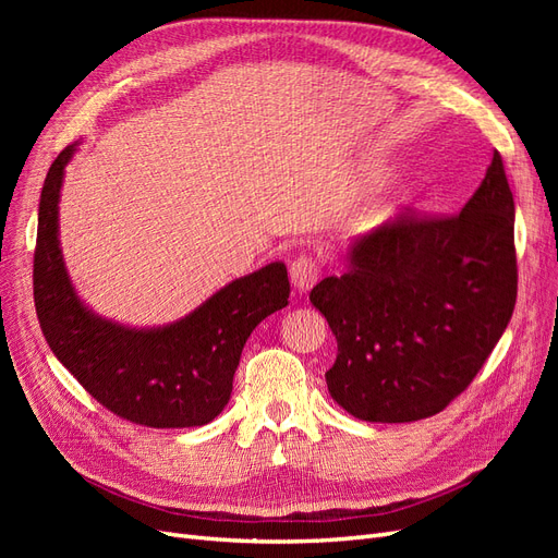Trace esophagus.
Returning <instances> with one entry per match:
<instances>
[{
  "mask_svg": "<svg viewBox=\"0 0 558 558\" xmlns=\"http://www.w3.org/2000/svg\"><path fill=\"white\" fill-rule=\"evenodd\" d=\"M291 281L300 293H307L318 279V263L310 256H300L291 263Z\"/></svg>",
  "mask_w": 558,
  "mask_h": 558,
  "instance_id": "esophagus-1",
  "label": "esophagus"
}]
</instances>
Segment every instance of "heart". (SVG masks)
I'll use <instances>...</instances> for the list:
<instances>
[{"label":"heart","instance_id":"b5f03b06","mask_svg":"<svg viewBox=\"0 0 558 558\" xmlns=\"http://www.w3.org/2000/svg\"><path fill=\"white\" fill-rule=\"evenodd\" d=\"M367 181H369V185H375V183H384L386 177L379 172H373V174H367Z\"/></svg>","mask_w":558,"mask_h":558}]
</instances>
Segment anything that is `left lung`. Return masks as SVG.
Returning <instances> with one entry per match:
<instances>
[{"mask_svg":"<svg viewBox=\"0 0 558 558\" xmlns=\"http://www.w3.org/2000/svg\"><path fill=\"white\" fill-rule=\"evenodd\" d=\"M337 340L332 400L373 424L442 412L475 379L517 302L514 199L496 150L461 214L353 240L310 293Z\"/></svg>","mask_w":558,"mask_h":558,"instance_id":"left-lung-1","label":"left lung"}]
</instances>
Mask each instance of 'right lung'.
I'll return each instance as SVG.
<instances>
[{"mask_svg": "<svg viewBox=\"0 0 558 558\" xmlns=\"http://www.w3.org/2000/svg\"><path fill=\"white\" fill-rule=\"evenodd\" d=\"M78 144L50 165L39 199L35 305L50 351L107 410L150 428H193L230 400L242 349L263 318L289 305L281 260L232 279L193 312L137 328L81 300L60 246V191Z\"/></svg>", "mask_w": 558, "mask_h": 558, "instance_id": "obj_1", "label": "right lung"}]
</instances>
